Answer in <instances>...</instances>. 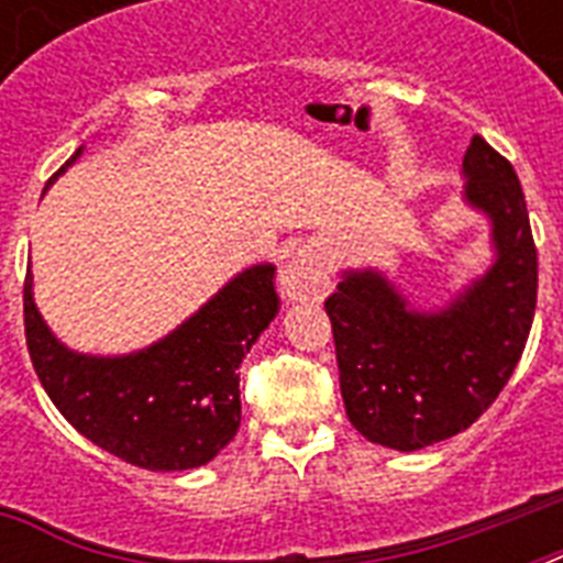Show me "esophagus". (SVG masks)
Here are the masks:
<instances>
[{
	"label": "esophagus",
	"instance_id": "1",
	"mask_svg": "<svg viewBox=\"0 0 563 563\" xmlns=\"http://www.w3.org/2000/svg\"><path fill=\"white\" fill-rule=\"evenodd\" d=\"M280 291L286 300H321L330 291V263L309 245L291 251L280 265Z\"/></svg>",
	"mask_w": 563,
	"mask_h": 563
}]
</instances>
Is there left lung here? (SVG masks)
I'll return each mask as SVG.
<instances>
[{"instance_id":"obj_1","label":"left lung","mask_w":563,"mask_h":563,"mask_svg":"<svg viewBox=\"0 0 563 563\" xmlns=\"http://www.w3.org/2000/svg\"><path fill=\"white\" fill-rule=\"evenodd\" d=\"M462 175V201L490 228L494 260L479 277L427 309L374 265L344 268L324 303L347 418L371 444L400 453L471 427L515 374L532 330L538 251L520 180L482 136Z\"/></svg>"}]
</instances>
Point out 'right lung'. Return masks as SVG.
Masks as SVG:
<instances>
[{"instance_id": "add662e5", "label": "right lung", "mask_w": 563, "mask_h": 563, "mask_svg": "<svg viewBox=\"0 0 563 563\" xmlns=\"http://www.w3.org/2000/svg\"><path fill=\"white\" fill-rule=\"evenodd\" d=\"M22 307L31 362L57 411L110 455L169 473L201 467L233 441L242 420L236 371L280 298L274 265H247L172 333L119 356L66 347L34 303L31 268Z\"/></svg>"}]
</instances>
